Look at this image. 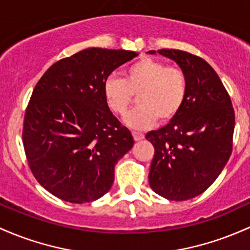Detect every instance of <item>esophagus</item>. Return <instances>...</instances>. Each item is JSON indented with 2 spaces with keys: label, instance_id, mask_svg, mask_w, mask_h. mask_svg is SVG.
<instances>
[{
  "label": "esophagus",
  "instance_id": "obj_1",
  "mask_svg": "<svg viewBox=\"0 0 250 250\" xmlns=\"http://www.w3.org/2000/svg\"><path fill=\"white\" fill-rule=\"evenodd\" d=\"M131 135H133V138L135 141H140V140H142L145 138V135L142 133H138V131H133L131 133Z\"/></svg>",
  "mask_w": 250,
  "mask_h": 250
}]
</instances>
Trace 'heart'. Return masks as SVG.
I'll return each instance as SVG.
<instances>
[{
	"instance_id": "obj_1",
	"label": "heart",
	"mask_w": 250,
	"mask_h": 250,
	"mask_svg": "<svg viewBox=\"0 0 250 250\" xmlns=\"http://www.w3.org/2000/svg\"><path fill=\"white\" fill-rule=\"evenodd\" d=\"M188 76L180 67L142 58L125 70V79L110 76L104 81L103 95L109 109L123 115L138 95L139 105L125 116L134 129H146L160 119L167 122L182 110L188 96Z\"/></svg>"
}]
</instances>
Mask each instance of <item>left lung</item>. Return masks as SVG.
Returning a JSON list of instances; mask_svg holds the SVG:
<instances>
[{"label": "left lung", "instance_id": "left-lung-1", "mask_svg": "<svg viewBox=\"0 0 250 250\" xmlns=\"http://www.w3.org/2000/svg\"><path fill=\"white\" fill-rule=\"evenodd\" d=\"M158 53L179 65L188 89L177 116L146 135L155 150L148 182L164 198L188 201L207 190L229 160L235 112L223 83L204 59L179 49Z\"/></svg>", "mask_w": 250, "mask_h": 250}]
</instances>
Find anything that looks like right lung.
Listing matches in <instances>:
<instances>
[{"label": "right lung", "instance_id": "1", "mask_svg": "<svg viewBox=\"0 0 250 250\" xmlns=\"http://www.w3.org/2000/svg\"><path fill=\"white\" fill-rule=\"evenodd\" d=\"M136 56L125 49H83L54 62L35 85L22 141L33 175L53 196L83 204L110 190L115 165L134 139L109 109L103 84Z\"/></svg>", "mask_w": 250, "mask_h": 250}]
</instances>
